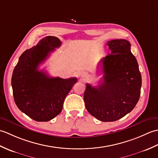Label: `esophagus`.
Instances as JSON below:
<instances>
[{"label":"esophagus","mask_w":158,"mask_h":158,"mask_svg":"<svg viewBox=\"0 0 158 158\" xmlns=\"http://www.w3.org/2000/svg\"><path fill=\"white\" fill-rule=\"evenodd\" d=\"M88 74H87L85 72H83L82 73H81V77H82L83 79H86L88 77Z\"/></svg>","instance_id":"1"}]
</instances>
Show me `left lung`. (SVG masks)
I'll return each instance as SVG.
<instances>
[{
  "mask_svg": "<svg viewBox=\"0 0 158 158\" xmlns=\"http://www.w3.org/2000/svg\"><path fill=\"white\" fill-rule=\"evenodd\" d=\"M110 53L100 60L98 70L103 73V81L98 87L86 84L85 108L102 122H115L132 111L138 102L141 75L136 58L125 39L107 42Z\"/></svg>",
  "mask_w": 158,
  "mask_h": 158,
  "instance_id": "1",
  "label": "left lung"
}]
</instances>
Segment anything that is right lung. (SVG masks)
<instances>
[{"label": "right lung", "instance_id": "right-lung-1", "mask_svg": "<svg viewBox=\"0 0 158 158\" xmlns=\"http://www.w3.org/2000/svg\"><path fill=\"white\" fill-rule=\"evenodd\" d=\"M61 44L56 36H45L20 56L13 70L11 85L16 105L36 122H48L60 114L66 96L77 81L76 77H51L38 69Z\"/></svg>", "mask_w": 158, "mask_h": 158}]
</instances>
